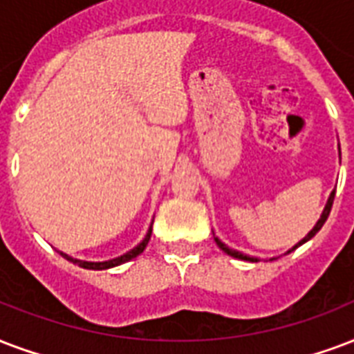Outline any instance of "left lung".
Wrapping results in <instances>:
<instances>
[{
    "mask_svg": "<svg viewBox=\"0 0 354 354\" xmlns=\"http://www.w3.org/2000/svg\"><path fill=\"white\" fill-rule=\"evenodd\" d=\"M334 195H336V191H333V193H330V196H328V202H327V206H325V209H323V213H321V219L317 221V225H315L314 228H312V230H310V234H308V236H306V237H304L303 241H299V243H297L295 247H293V249H291V250H295L297 247H299V245H303V243H306V241H308V239H312V237H314L315 234H317V232L321 230V226L325 225V221H327L328 213H330V209H333ZM215 241H217V245H219V249H221V250H225L226 254L234 256V258H239V260H247V261H258V258H250V256H245V254H241V252H237V250L230 249V247H226L225 243L221 241V239H217V237H215ZM291 250H290V252H291Z\"/></svg>",
    "mask_w": 354,
    "mask_h": 354,
    "instance_id": "left-lung-1",
    "label": "left lung"
}]
</instances>
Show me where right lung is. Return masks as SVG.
I'll return each instance as SVG.
<instances>
[{"instance_id": "1", "label": "right lung", "mask_w": 354, "mask_h": 354, "mask_svg": "<svg viewBox=\"0 0 354 354\" xmlns=\"http://www.w3.org/2000/svg\"><path fill=\"white\" fill-rule=\"evenodd\" d=\"M150 236H152V228L148 230L147 237H145V239H142V241L139 243L135 249H131L129 252H126V254L118 256V258H113V260H109V261H81V260H74V258H70L68 254H63V252H61V254H63L66 260L74 261V263H77L80 267H83V269H98V271H102V269H109V267H117V266H120V263H126V261H129L131 258H135V256L141 254L142 250L147 249L148 241H150Z\"/></svg>"}]
</instances>
